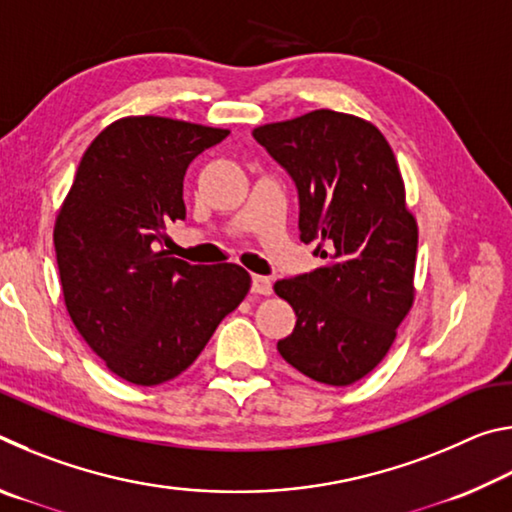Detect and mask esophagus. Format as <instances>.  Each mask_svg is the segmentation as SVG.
<instances>
[{
	"label": "esophagus",
	"instance_id": "1",
	"mask_svg": "<svg viewBox=\"0 0 512 512\" xmlns=\"http://www.w3.org/2000/svg\"><path fill=\"white\" fill-rule=\"evenodd\" d=\"M273 291V280L266 275H253V293L257 296H271Z\"/></svg>",
	"mask_w": 512,
	"mask_h": 512
}]
</instances>
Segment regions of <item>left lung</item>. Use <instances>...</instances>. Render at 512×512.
<instances>
[{"label": "left lung", "instance_id": "obj_1", "mask_svg": "<svg viewBox=\"0 0 512 512\" xmlns=\"http://www.w3.org/2000/svg\"><path fill=\"white\" fill-rule=\"evenodd\" d=\"M253 137L296 183L300 239L325 259L275 282L298 318L277 350L309 379L350 386L386 357L415 296L418 223L393 149L370 121L334 110Z\"/></svg>", "mask_w": 512, "mask_h": 512}]
</instances>
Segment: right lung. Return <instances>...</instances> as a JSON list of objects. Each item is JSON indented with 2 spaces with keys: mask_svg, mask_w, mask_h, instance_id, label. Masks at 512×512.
Listing matches in <instances>:
<instances>
[{
  "mask_svg": "<svg viewBox=\"0 0 512 512\" xmlns=\"http://www.w3.org/2000/svg\"><path fill=\"white\" fill-rule=\"evenodd\" d=\"M228 133L153 115L119 119L83 153L58 212L69 318L131 384L158 386L187 370L250 289L237 264L196 266L164 250L169 225L185 219L189 162Z\"/></svg>",
  "mask_w": 512,
  "mask_h": 512,
  "instance_id": "obj_1",
  "label": "right lung"
}]
</instances>
